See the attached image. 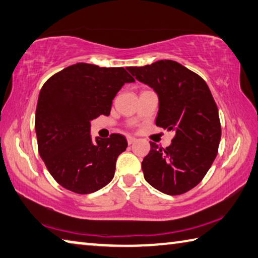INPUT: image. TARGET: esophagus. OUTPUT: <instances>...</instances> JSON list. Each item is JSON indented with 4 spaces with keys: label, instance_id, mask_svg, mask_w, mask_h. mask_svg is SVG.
<instances>
[{
    "label": "esophagus",
    "instance_id": "1",
    "mask_svg": "<svg viewBox=\"0 0 258 258\" xmlns=\"http://www.w3.org/2000/svg\"><path fill=\"white\" fill-rule=\"evenodd\" d=\"M136 141H137V139L135 138V137H132V136H128V137H126V142H128L129 145H132V144H134V143L136 142Z\"/></svg>",
    "mask_w": 258,
    "mask_h": 258
}]
</instances>
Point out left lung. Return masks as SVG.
I'll list each match as a JSON object with an SVG mask.
<instances>
[{
  "label": "left lung",
  "mask_w": 258,
  "mask_h": 258,
  "mask_svg": "<svg viewBox=\"0 0 258 258\" xmlns=\"http://www.w3.org/2000/svg\"><path fill=\"white\" fill-rule=\"evenodd\" d=\"M126 69L159 96L156 125L175 133L166 148L150 143L142 162L144 178L166 195L187 192L202 181L218 155L221 123L209 86L172 60Z\"/></svg>",
  "instance_id": "1"
}]
</instances>
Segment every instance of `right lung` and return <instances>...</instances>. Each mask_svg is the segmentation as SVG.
I'll use <instances>...</instances> for the list:
<instances>
[{"instance_id":"add662e5","label":"right lung","mask_w":258,"mask_h":258,"mask_svg":"<svg viewBox=\"0 0 258 258\" xmlns=\"http://www.w3.org/2000/svg\"><path fill=\"white\" fill-rule=\"evenodd\" d=\"M135 79L123 68L76 63L53 75L39 92L35 116L38 152L55 181L80 195L97 191L114 177L124 136H90V121L108 115L112 101Z\"/></svg>"}]
</instances>
